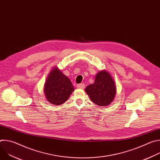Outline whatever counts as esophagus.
<instances>
[{"instance_id": "esophagus-1", "label": "esophagus", "mask_w": 160, "mask_h": 160, "mask_svg": "<svg viewBox=\"0 0 160 160\" xmlns=\"http://www.w3.org/2000/svg\"><path fill=\"white\" fill-rule=\"evenodd\" d=\"M77 87L78 88H83L85 87V84L84 83H80V84H78L77 85Z\"/></svg>"}]
</instances>
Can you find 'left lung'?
Returning <instances> with one entry per match:
<instances>
[{
  "mask_svg": "<svg viewBox=\"0 0 160 160\" xmlns=\"http://www.w3.org/2000/svg\"><path fill=\"white\" fill-rule=\"evenodd\" d=\"M90 99L97 105H109L115 98L116 85L111 75L106 71L99 72L96 76L94 83L85 88Z\"/></svg>",
  "mask_w": 160,
  "mask_h": 160,
  "instance_id": "1",
  "label": "left lung"
}]
</instances>
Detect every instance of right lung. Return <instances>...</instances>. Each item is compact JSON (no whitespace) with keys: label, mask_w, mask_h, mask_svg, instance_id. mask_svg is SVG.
Here are the masks:
<instances>
[{"label":"right lung","mask_w":160,"mask_h":160,"mask_svg":"<svg viewBox=\"0 0 160 160\" xmlns=\"http://www.w3.org/2000/svg\"><path fill=\"white\" fill-rule=\"evenodd\" d=\"M73 90L74 87L70 80L56 67L50 73L44 86L47 100L55 105L65 102Z\"/></svg>","instance_id":"add662e5"}]
</instances>
